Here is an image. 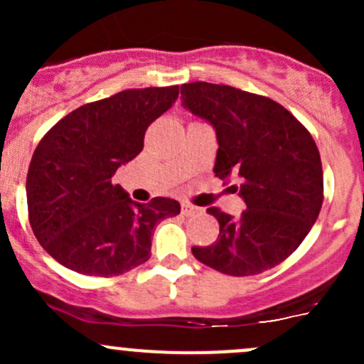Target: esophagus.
Segmentation results:
<instances>
[{
	"label": "esophagus",
	"instance_id": "1",
	"mask_svg": "<svg viewBox=\"0 0 364 364\" xmlns=\"http://www.w3.org/2000/svg\"><path fill=\"white\" fill-rule=\"evenodd\" d=\"M181 211L185 216H193V215H199L200 213V208H197V205L190 204V203H183L181 204Z\"/></svg>",
	"mask_w": 364,
	"mask_h": 364
}]
</instances>
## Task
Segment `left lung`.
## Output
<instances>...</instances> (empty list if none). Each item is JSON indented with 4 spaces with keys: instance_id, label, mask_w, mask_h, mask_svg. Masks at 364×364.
<instances>
[{
    "instance_id": "obj_1",
    "label": "left lung",
    "mask_w": 364,
    "mask_h": 364,
    "mask_svg": "<svg viewBox=\"0 0 364 364\" xmlns=\"http://www.w3.org/2000/svg\"><path fill=\"white\" fill-rule=\"evenodd\" d=\"M183 105L215 127V172L236 176L247 209L209 208L218 240L193 247L197 260L230 277H252L284 262L303 243L324 200L321 155L310 132L284 105L227 84L188 82Z\"/></svg>"
}]
</instances>
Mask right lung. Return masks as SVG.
Wrapping results in <instances>:
<instances>
[{
    "label": "right lung",
    "mask_w": 364,
    "mask_h": 364,
    "mask_svg": "<svg viewBox=\"0 0 364 364\" xmlns=\"http://www.w3.org/2000/svg\"><path fill=\"white\" fill-rule=\"evenodd\" d=\"M179 86L124 90L58 121L33 153L28 216L43 250L87 277H117L151 257L156 223L181 205L155 197L139 204L112 178L144 148L149 124L172 107Z\"/></svg>",
    "instance_id": "obj_1"
}]
</instances>
